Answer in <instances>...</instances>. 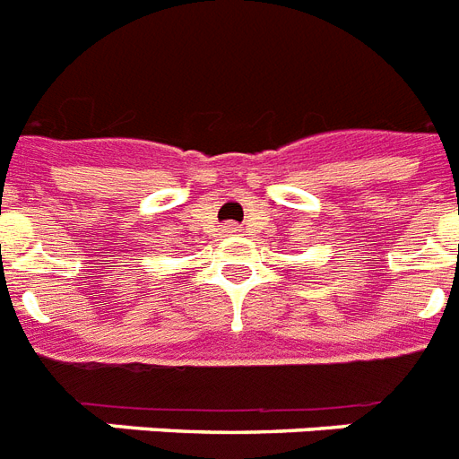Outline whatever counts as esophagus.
<instances>
[{
	"label": "esophagus",
	"mask_w": 459,
	"mask_h": 459,
	"mask_svg": "<svg viewBox=\"0 0 459 459\" xmlns=\"http://www.w3.org/2000/svg\"><path fill=\"white\" fill-rule=\"evenodd\" d=\"M225 232L227 234H239L241 232V225H237V222H227Z\"/></svg>",
	"instance_id": "1"
}]
</instances>
